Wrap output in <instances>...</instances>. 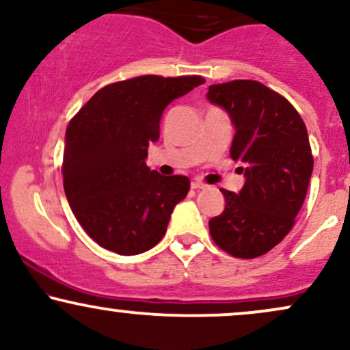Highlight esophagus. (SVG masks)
Instances as JSON below:
<instances>
[{
	"instance_id": "esophagus-1",
	"label": "esophagus",
	"mask_w": 350,
	"mask_h": 350,
	"mask_svg": "<svg viewBox=\"0 0 350 350\" xmlns=\"http://www.w3.org/2000/svg\"><path fill=\"white\" fill-rule=\"evenodd\" d=\"M191 187H192V189H204V187H206V184H204L202 180L194 179V180H192V183H191Z\"/></svg>"
}]
</instances>
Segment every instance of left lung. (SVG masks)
Returning <instances> with one entry per match:
<instances>
[{
    "instance_id": "obj_1",
    "label": "left lung",
    "mask_w": 350,
    "mask_h": 350,
    "mask_svg": "<svg viewBox=\"0 0 350 350\" xmlns=\"http://www.w3.org/2000/svg\"><path fill=\"white\" fill-rule=\"evenodd\" d=\"M207 100L224 108L235 128L230 156L245 184L220 189L226 208L208 220L212 239L237 258H256L295 226L312 174L306 124L295 107L256 80L211 85Z\"/></svg>"
}]
</instances>
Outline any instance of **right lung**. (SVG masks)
<instances>
[{
	"mask_svg": "<svg viewBox=\"0 0 350 350\" xmlns=\"http://www.w3.org/2000/svg\"><path fill=\"white\" fill-rule=\"evenodd\" d=\"M204 83L199 75H142L100 88L70 120L64 150V191L75 219L100 247L138 255L166 234L189 178L146 166L148 146L172 100Z\"/></svg>",
	"mask_w": 350,
	"mask_h": 350,
	"instance_id": "obj_1",
	"label": "right lung"
}]
</instances>
